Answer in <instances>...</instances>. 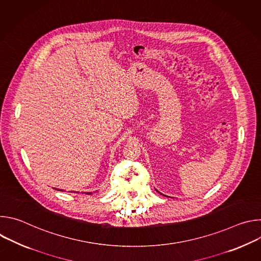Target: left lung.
<instances>
[{
  "label": "left lung",
  "instance_id": "1",
  "mask_svg": "<svg viewBox=\"0 0 261 261\" xmlns=\"http://www.w3.org/2000/svg\"><path fill=\"white\" fill-rule=\"evenodd\" d=\"M157 192H159V191H157ZM164 196H165V195H164ZM167 197H168V196H167Z\"/></svg>",
  "mask_w": 261,
  "mask_h": 261
}]
</instances>
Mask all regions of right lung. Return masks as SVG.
<instances>
[{
  "label": "right lung",
  "instance_id": "right-lung-1",
  "mask_svg": "<svg viewBox=\"0 0 261 261\" xmlns=\"http://www.w3.org/2000/svg\"><path fill=\"white\" fill-rule=\"evenodd\" d=\"M56 189V188H55ZM56 190H60V191H63L62 189H56ZM96 192H98V191H96ZM79 193V192H77ZM84 193H86V194H88V195H91L93 192H84Z\"/></svg>",
  "mask_w": 261,
  "mask_h": 261
}]
</instances>
